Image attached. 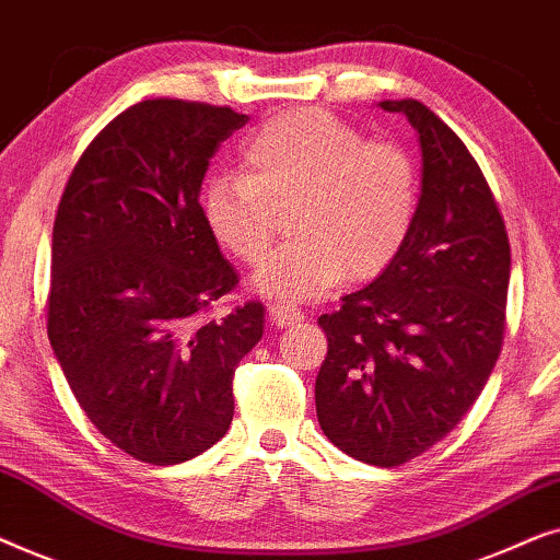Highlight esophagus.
Returning a JSON list of instances; mask_svg holds the SVG:
<instances>
[{"mask_svg": "<svg viewBox=\"0 0 560 560\" xmlns=\"http://www.w3.org/2000/svg\"><path fill=\"white\" fill-rule=\"evenodd\" d=\"M267 316H270V324L272 326H293V324H301L303 320V313L293 308V305H282V303H275L267 308Z\"/></svg>", "mask_w": 560, "mask_h": 560, "instance_id": "34e87169", "label": "esophagus"}]
</instances>
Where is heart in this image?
Here are the masks:
<instances>
[{
    "instance_id": "heart-1",
    "label": "heart",
    "mask_w": 560,
    "mask_h": 560,
    "mask_svg": "<svg viewBox=\"0 0 560 560\" xmlns=\"http://www.w3.org/2000/svg\"><path fill=\"white\" fill-rule=\"evenodd\" d=\"M295 236L252 278L259 295L301 303L347 278L372 280L400 255L416 226L420 175L395 142H366L324 109L267 119L242 148V175H217L203 190L213 240L242 262L267 255L278 211Z\"/></svg>"
}]
</instances>
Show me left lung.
<instances>
[{"label":"left lung","instance_id":"1","mask_svg":"<svg viewBox=\"0 0 560 560\" xmlns=\"http://www.w3.org/2000/svg\"><path fill=\"white\" fill-rule=\"evenodd\" d=\"M418 132L416 226L395 262L318 318L320 431L357 462L400 466L454 431L502 349L510 242L492 190L454 129L416 98L380 102Z\"/></svg>","mask_w":560,"mask_h":560}]
</instances>
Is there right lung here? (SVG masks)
Wrapping results in <instances>:
<instances>
[{
    "instance_id": "obj_1",
    "label": "right lung",
    "mask_w": 560,
    "mask_h": 560,
    "mask_svg": "<svg viewBox=\"0 0 560 560\" xmlns=\"http://www.w3.org/2000/svg\"><path fill=\"white\" fill-rule=\"evenodd\" d=\"M226 106L148 98L94 137L52 226L48 339L98 433L167 466L232 425L236 364L262 339V303L203 320L236 270L203 221V175L247 125Z\"/></svg>"
}]
</instances>
